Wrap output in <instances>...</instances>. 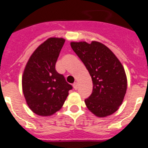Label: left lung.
I'll return each mask as SVG.
<instances>
[{"instance_id": "obj_1", "label": "left lung", "mask_w": 148, "mask_h": 148, "mask_svg": "<svg viewBox=\"0 0 148 148\" xmlns=\"http://www.w3.org/2000/svg\"><path fill=\"white\" fill-rule=\"evenodd\" d=\"M64 42L63 38H49L34 51L25 67L23 93L27 105L36 114L45 117L58 111L73 88L55 69Z\"/></svg>"}]
</instances>
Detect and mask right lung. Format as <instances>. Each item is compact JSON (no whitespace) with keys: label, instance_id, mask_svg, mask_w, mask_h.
I'll list each match as a JSON object with an SVG mask.
<instances>
[{"label":"right lung","instance_id":"add662e5","mask_svg":"<svg viewBox=\"0 0 148 148\" xmlns=\"http://www.w3.org/2000/svg\"><path fill=\"white\" fill-rule=\"evenodd\" d=\"M71 46L91 77L92 94L84 101L88 110L100 117L114 114L121 105L127 90L126 74L119 60L97 41L72 42Z\"/></svg>","mask_w":148,"mask_h":148}]
</instances>
